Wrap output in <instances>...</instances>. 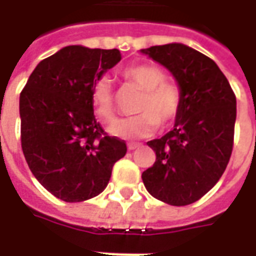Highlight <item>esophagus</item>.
Segmentation results:
<instances>
[{
    "instance_id": "1",
    "label": "esophagus",
    "mask_w": 256,
    "mask_h": 256,
    "mask_svg": "<svg viewBox=\"0 0 256 256\" xmlns=\"http://www.w3.org/2000/svg\"><path fill=\"white\" fill-rule=\"evenodd\" d=\"M140 146H141V144H138V142L128 144V150H130V151H134V150H136V148H140Z\"/></svg>"
}]
</instances>
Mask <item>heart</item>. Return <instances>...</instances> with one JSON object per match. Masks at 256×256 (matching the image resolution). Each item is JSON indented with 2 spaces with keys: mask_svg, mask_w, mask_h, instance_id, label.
I'll return each instance as SVG.
<instances>
[{
  "mask_svg": "<svg viewBox=\"0 0 256 256\" xmlns=\"http://www.w3.org/2000/svg\"><path fill=\"white\" fill-rule=\"evenodd\" d=\"M121 76L130 84L142 91L136 104V112L132 118L118 120L108 128L118 138H144L155 132L158 125L170 126L182 111L184 92L176 82L166 81V75L160 66L140 64L121 71ZM91 102L94 112L102 122H111L115 118V96L111 82L100 78L91 88Z\"/></svg>",
  "mask_w": 256,
  "mask_h": 256,
  "instance_id": "1",
  "label": "heart"
}]
</instances>
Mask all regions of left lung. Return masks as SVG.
<instances>
[{"label":"left lung","mask_w":256,"mask_h":256,"mask_svg":"<svg viewBox=\"0 0 256 256\" xmlns=\"http://www.w3.org/2000/svg\"><path fill=\"white\" fill-rule=\"evenodd\" d=\"M141 52L170 70L184 92L174 128L146 142L156 160L142 172L144 185L165 204L190 205L220 181L230 162L236 98L218 65L191 46L155 45Z\"/></svg>","instance_id":"obj_1"}]
</instances>
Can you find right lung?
<instances>
[{"label":"right lung","instance_id":"1","mask_svg":"<svg viewBox=\"0 0 256 256\" xmlns=\"http://www.w3.org/2000/svg\"><path fill=\"white\" fill-rule=\"evenodd\" d=\"M121 61L118 50L70 45L42 60L20 95L21 146L31 172L65 202L86 201L106 188L126 144L96 122L91 88Z\"/></svg>","mask_w":256,"mask_h":256}]
</instances>
